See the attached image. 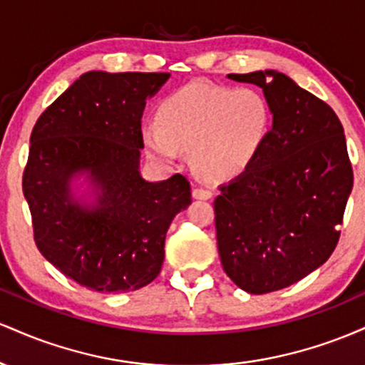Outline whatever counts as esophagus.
Returning a JSON list of instances; mask_svg holds the SVG:
<instances>
[{"instance_id":"esophagus-1","label":"esophagus","mask_w":365,"mask_h":365,"mask_svg":"<svg viewBox=\"0 0 365 365\" xmlns=\"http://www.w3.org/2000/svg\"><path fill=\"white\" fill-rule=\"evenodd\" d=\"M192 195H194V199H200V200H207L212 197V190L211 188H202V187H195L194 190H192Z\"/></svg>"}]
</instances>
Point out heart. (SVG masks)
<instances>
[{
    "label": "heart",
    "instance_id": "b5f03b06",
    "mask_svg": "<svg viewBox=\"0 0 365 365\" xmlns=\"http://www.w3.org/2000/svg\"><path fill=\"white\" fill-rule=\"evenodd\" d=\"M156 123L142 127V144L154 161L173 165L190 149L192 166L212 182L242 175L255 161L271 128V108L250 87L194 82L159 104Z\"/></svg>",
    "mask_w": 365,
    "mask_h": 365
}]
</instances>
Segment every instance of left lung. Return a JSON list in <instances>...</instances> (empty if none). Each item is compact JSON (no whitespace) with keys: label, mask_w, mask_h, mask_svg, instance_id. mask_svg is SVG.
Wrapping results in <instances>:
<instances>
[{"label":"left lung","mask_w":365,"mask_h":365,"mask_svg":"<svg viewBox=\"0 0 365 365\" xmlns=\"http://www.w3.org/2000/svg\"><path fill=\"white\" fill-rule=\"evenodd\" d=\"M228 78L261 87L273 115L259 156L215 199L225 273L238 288L261 295L328 261L354 173L340 120L324 101L276 70Z\"/></svg>","instance_id":"left-lung-1"}]
</instances>
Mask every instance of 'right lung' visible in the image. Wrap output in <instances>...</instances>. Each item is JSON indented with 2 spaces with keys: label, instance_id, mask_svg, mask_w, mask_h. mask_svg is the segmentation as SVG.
<instances>
[{
  "label": "right lung",
  "instance_id": "obj_1",
  "mask_svg": "<svg viewBox=\"0 0 365 365\" xmlns=\"http://www.w3.org/2000/svg\"><path fill=\"white\" fill-rule=\"evenodd\" d=\"M170 73L81 75L39 116L22 188L46 261L94 292H133L159 274L171 221L192 202L183 175L142 178L140 120ZM86 176L92 203L75 197Z\"/></svg>",
  "mask_w": 365,
  "mask_h": 365
}]
</instances>
